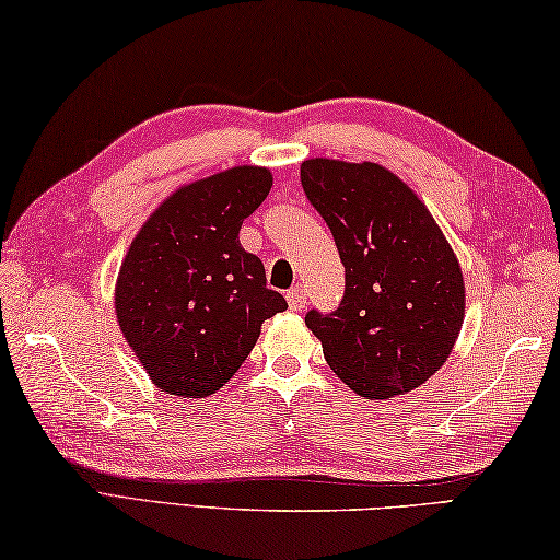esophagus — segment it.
Here are the masks:
<instances>
[{
	"label": "esophagus",
	"mask_w": 560,
	"mask_h": 560,
	"mask_svg": "<svg viewBox=\"0 0 560 560\" xmlns=\"http://www.w3.org/2000/svg\"><path fill=\"white\" fill-rule=\"evenodd\" d=\"M287 301L291 311H303L306 308V289L303 287H293L287 291Z\"/></svg>",
	"instance_id": "obj_1"
}]
</instances>
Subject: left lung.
Masks as SVG:
<instances>
[{
  "label": "left lung",
  "mask_w": 560,
  "mask_h": 560,
  "mask_svg": "<svg viewBox=\"0 0 560 560\" xmlns=\"http://www.w3.org/2000/svg\"><path fill=\"white\" fill-rule=\"evenodd\" d=\"M301 186L330 228L345 293L306 325L325 362L368 399L411 392L441 370L465 315L463 271L416 192L380 164L308 159Z\"/></svg>",
  "instance_id": "8db88e82"
}]
</instances>
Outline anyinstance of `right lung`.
Here are the masks:
<instances>
[{
	"label": "right lung",
	"instance_id": "right-lung-1",
	"mask_svg": "<svg viewBox=\"0 0 560 560\" xmlns=\"http://www.w3.org/2000/svg\"><path fill=\"white\" fill-rule=\"evenodd\" d=\"M271 190V174L237 166L178 188L156 208L121 261L115 308L129 348L159 389L215 394L287 311L259 257L240 245L242 220Z\"/></svg>",
	"mask_w": 560,
	"mask_h": 560
}]
</instances>
